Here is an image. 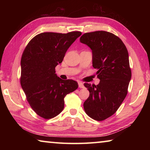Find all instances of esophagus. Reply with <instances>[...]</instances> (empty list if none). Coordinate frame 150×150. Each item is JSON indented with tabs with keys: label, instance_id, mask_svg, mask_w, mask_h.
Wrapping results in <instances>:
<instances>
[{
	"label": "esophagus",
	"instance_id": "obj_1",
	"mask_svg": "<svg viewBox=\"0 0 150 150\" xmlns=\"http://www.w3.org/2000/svg\"><path fill=\"white\" fill-rule=\"evenodd\" d=\"M78 84L79 88H84V85H83V83L81 81H78Z\"/></svg>",
	"mask_w": 150,
	"mask_h": 150
}]
</instances>
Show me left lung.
<instances>
[{
    "mask_svg": "<svg viewBox=\"0 0 150 150\" xmlns=\"http://www.w3.org/2000/svg\"><path fill=\"white\" fill-rule=\"evenodd\" d=\"M80 42L92 50L93 67L100 79L97 85L84 83L90 94L83 107L89 117L102 121L116 112L128 93L132 77L128 52L118 36L106 31L85 33Z\"/></svg>",
    "mask_w": 150,
    "mask_h": 150,
    "instance_id": "left-lung-1",
    "label": "left lung"
}]
</instances>
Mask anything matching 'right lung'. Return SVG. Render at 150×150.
<instances>
[{"instance_id": "right-lung-1", "label": "right lung", "mask_w": 150, "mask_h": 150, "mask_svg": "<svg viewBox=\"0 0 150 150\" xmlns=\"http://www.w3.org/2000/svg\"><path fill=\"white\" fill-rule=\"evenodd\" d=\"M81 35L78 31L41 33L25 47L21 58L20 84L31 108L40 117L50 119L57 116L64 108L65 96L78 88L76 81L58 77L55 68Z\"/></svg>"}]
</instances>
